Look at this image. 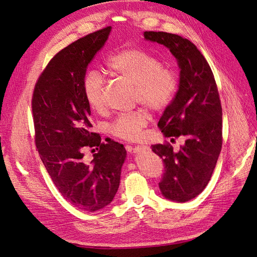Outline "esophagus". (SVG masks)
<instances>
[{"label":"esophagus","mask_w":257,"mask_h":257,"mask_svg":"<svg viewBox=\"0 0 257 257\" xmlns=\"http://www.w3.org/2000/svg\"><path fill=\"white\" fill-rule=\"evenodd\" d=\"M141 149H142V147H141V146H138V147H135L134 149H133V151H134V153H137V152H139Z\"/></svg>","instance_id":"esophagus-1"}]
</instances>
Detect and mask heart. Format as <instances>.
Returning a JSON list of instances; mask_svg holds the SVG:
<instances>
[{
	"instance_id": "1",
	"label": "heart",
	"mask_w": 257,
	"mask_h": 257,
	"mask_svg": "<svg viewBox=\"0 0 257 257\" xmlns=\"http://www.w3.org/2000/svg\"><path fill=\"white\" fill-rule=\"evenodd\" d=\"M109 74L135 85V100L151 110L167 107L178 89V76L175 70L163 67L161 60L141 48H123L112 55L106 62ZM82 90L88 106L96 112L104 109V80L96 70L85 74ZM148 119L142 110L122 114L111 123L112 135L127 141L136 140Z\"/></svg>"
}]
</instances>
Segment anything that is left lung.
Returning a JSON list of instances; mask_svg holds the SVG:
<instances>
[{"label":"left lung","instance_id":"8db88e82","mask_svg":"<svg viewBox=\"0 0 257 257\" xmlns=\"http://www.w3.org/2000/svg\"><path fill=\"white\" fill-rule=\"evenodd\" d=\"M143 36L168 47L180 68L179 88L158 127L166 137L186 138L184 146L174 152L170 143H159L153 145L152 151L164 164L159 182L162 195L186 202L207 187L221 151L222 109L217 85L207 60L191 41L163 32H145Z\"/></svg>","mask_w":257,"mask_h":257}]
</instances>
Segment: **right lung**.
Instances as JSON below:
<instances>
[{
	"instance_id": "right-lung-1",
	"label": "right lung",
	"mask_w": 257,
	"mask_h": 257,
	"mask_svg": "<svg viewBox=\"0 0 257 257\" xmlns=\"http://www.w3.org/2000/svg\"><path fill=\"white\" fill-rule=\"evenodd\" d=\"M110 29L97 30L60 50L40 75L32 100L40 158L64 199L86 212L103 209L114 199L126 157L123 145L101 142L91 132L90 107L82 90L87 65ZM91 147L98 152L87 163L84 152Z\"/></svg>"
}]
</instances>
